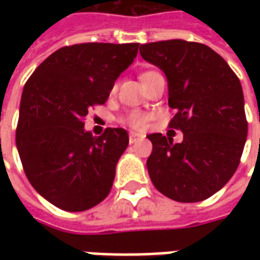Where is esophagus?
<instances>
[{
  "label": "esophagus",
  "mask_w": 260,
  "mask_h": 260,
  "mask_svg": "<svg viewBox=\"0 0 260 260\" xmlns=\"http://www.w3.org/2000/svg\"><path fill=\"white\" fill-rule=\"evenodd\" d=\"M145 136L141 135V134H136V132H131L129 134V142L131 143H136V142L142 141Z\"/></svg>",
  "instance_id": "esophagus-1"
}]
</instances>
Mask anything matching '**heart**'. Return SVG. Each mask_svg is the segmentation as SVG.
Wrapping results in <instances>:
<instances>
[{
  "label": "heart",
  "mask_w": 260,
  "mask_h": 260,
  "mask_svg": "<svg viewBox=\"0 0 260 260\" xmlns=\"http://www.w3.org/2000/svg\"><path fill=\"white\" fill-rule=\"evenodd\" d=\"M153 74H154V71H145V72H142V74L139 75V78H141V80L143 82V80L146 79V78H149V76ZM113 90H115V86L113 87ZM119 119H121L122 124L128 125V126L134 128V129H145L147 122L152 119V115L147 113H143V111H136V110H134V111H129V113L124 114Z\"/></svg>",
  "instance_id": "heart-1"
}]
</instances>
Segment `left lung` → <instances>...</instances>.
Returning a JSON list of instances; mask_svg holds the SVG:
<instances>
[{
	"instance_id": "obj_1",
	"label": "left lung",
	"mask_w": 260,
	"mask_h": 260,
	"mask_svg": "<svg viewBox=\"0 0 260 260\" xmlns=\"http://www.w3.org/2000/svg\"><path fill=\"white\" fill-rule=\"evenodd\" d=\"M139 53L167 76L169 106L175 111L169 126L184 134L181 143L161 134L147 135L153 145L146 163L150 180L173 201H205L234 175L245 146L248 122L240 79L201 43H147Z\"/></svg>"
}]
</instances>
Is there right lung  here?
Wrapping results in <instances>:
<instances>
[{"label": "right lung", "mask_w": 260, "mask_h": 260, "mask_svg": "<svg viewBox=\"0 0 260 260\" xmlns=\"http://www.w3.org/2000/svg\"><path fill=\"white\" fill-rule=\"evenodd\" d=\"M138 48L139 43L67 46L44 59L26 82L16 147L31 186L54 206L83 212L111 191L128 132L107 128L93 136L83 119L89 108L107 102Z\"/></svg>", "instance_id": "add662e5"}]
</instances>
